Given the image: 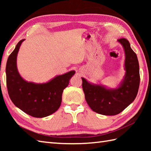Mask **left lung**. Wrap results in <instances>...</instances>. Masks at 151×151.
Segmentation results:
<instances>
[{
    "instance_id": "8db88e82",
    "label": "left lung",
    "mask_w": 151,
    "mask_h": 151,
    "mask_svg": "<svg viewBox=\"0 0 151 151\" xmlns=\"http://www.w3.org/2000/svg\"><path fill=\"white\" fill-rule=\"evenodd\" d=\"M123 45L125 52L126 75L121 85L111 90L101 86L93 85L82 80V89L87 103L93 111L105 115L121 113L136 99L140 82L139 67L136 54L131 49L125 38L118 40Z\"/></svg>"
}]
</instances>
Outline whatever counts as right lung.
Segmentation results:
<instances>
[{"mask_svg":"<svg viewBox=\"0 0 151 151\" xmlns=\"http://www.w3.org/2000/svg\"><path fill=\"white\" fill-rule=\"evenodd\" d=\"M17 44L6 63V85L9 97L16 106L34 117H44L54 113L62 102L63 89L75 72L71 70L42 84L28 82L19 75L16 59L22 42Z\"/></svg>","mask_w":151,"mask_h":151,"instance_id":"add662e5","label":"right lung"}]
</instances>
